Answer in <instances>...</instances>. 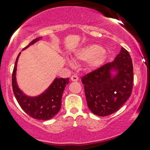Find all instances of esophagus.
<instances>
[{
	"label": "esophagus",
	"mask_w": 150,
	"mask_h": 150,
	"mask_svg": "<svg viewBox=\"0 0 150 150\" xmlns=\"http://www.w3.org/2000/svg\"><path fill=\"white\" fill-rule=\"evenodd\" d=\"M71 79L72 81H77L79 80V77L76 75H73L71 77Z\"/></svg>",
	"instance_id": "1"
}]
</instances>
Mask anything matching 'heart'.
Listing matches in <instances>:
<instances>
[{
    "mask_svg": "<svg viewBox=\"0 0 150 150\" xmlns=\"http://www.w3.org/2000/svg\"><path fill=\"white\" fill-rule=\"evenodd\" d=\"M106 53L100 45H88L77 51L75 59L79 62H88V67L92 69L100 67L106 60Z\"/></svg>",
    "mask_w": 150,
    "mask_h": 150,
    "instance_id": "heart-1",
    "label": "heart"
}]
</instances>
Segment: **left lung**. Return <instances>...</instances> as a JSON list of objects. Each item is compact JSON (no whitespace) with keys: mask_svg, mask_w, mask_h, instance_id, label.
<instances>
[{"mask_svg":"<svg viewBox=\"0 0 150 150\" xmlns=\"http://www.w3.org/2000/svg\"><path fill=\"white\" fill-rule=\"evenodd\" d=\"M117 71L112 77L111 70ZM132 61L128 51L121 48L115 60L81 77L88 108L106 116L119 110L130 97L133 88Z\"/></svg>","mask_w":150,"mask_h":150,"instance_id":"obj_1","label":"left lung"}]
</instances>
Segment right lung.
<instances>
[{"instance_id":"1","label":"right lung","mask_w":150,"mask_h":150,"mask_svg":"<svg viewBox=\"0 0 150 150\" xmlns=\"http://www.w3.org/2000/svg\"><path fill=\"white\" fill-rule=\"evenodd\" d=\"M39 40L40 38H37L32 40L23 50L26 49ZM20 54V53L16 59L12 76V90L15 97L20 107L30 116L38 120H50L54 117L60 110L63 91L69 83V79L56 78L44 93L36 97L25 95L18 87L16 81V65Z\"/></svg>"}]
</instances>
